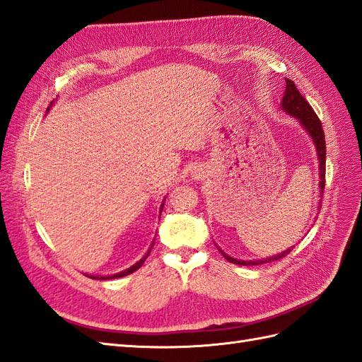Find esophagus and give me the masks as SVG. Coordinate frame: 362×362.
Here are the masks:
<instances>
[{
  "instance_id": "obj_1",
  "label": "esophagus",
  "mask_w": 362,
  "mask_h": 362,
  "mask_svg": "<svg viewBox=\"0 0 362 362\" xmlns=\"http://www.w3.org/2000/svg\"><path fill=\"white\" fill-rule=\"evenodd\" d=\"M204 175V171L202 170V168H195L194 171H192V177H195V179H202Z\"/></svg>"
}]
</instances>
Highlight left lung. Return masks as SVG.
<instances>
[{"label":"left lung","instance_id":"1","mask_svg":"<svg viewBox=\"0 0 362 362\" xmlns=\"http://www.w3.org/2000/svg\"><path fill=\"white\" fill-rule=\"evenodd\" d=\"M286 81V88H285V95L282 98V109L293 115L294 118H297L300 121L302 126L305 127V130L309 133V136L313 138L314 144H315V148H317V156H318V177H320V197L323 195L325 191V185H326V141H325V132L322 127V121L318 119V117L315 115L314 109L311 107V105L305 100V97L298 92V89L296 88L294 81L293 80H288ZM322 208V202H320L318 209ZM221 252V250H220ZM291 252V249H288L282 253H279L276 256L268 257V259H262V261H238L235 259V257L227 256L224 252L223 256L226 257L227 261L232 262V264H238V265H261L265 262H273L281 259V257L286 256L288 253Z\"/></svg>","mask_w":362,"mask_h":362}]
</instances>
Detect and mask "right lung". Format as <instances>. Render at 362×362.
Returning <instances> with one entry per match:
<instances>
[{"mask_svg": "<svg viewBox=\"0 0 362 362\" xmlns=\"http://www.w3.org/2000/svg\"><path fill=\"white\" fill-rule=\"evenodd\" d=\"M51 105H53V103H51ZM162 208H163V203H162V206H160V212H162ZM154 244V243H153ZM153 244H151V247H150V250L147 252V255L142 257L141 261H138L135 265H132L130 268H127V270H124V272H121V273H117V274H112V276H89L90 279H100V281H105V279H117V277H122V276H127V274H130V273H133V272H136L138 268L144 264V261L147 259V256L150 255V252H151V249H153Z\"/></svg>", "mask_w": 362, "mask_h": 362, "instance_id": "1", "label": "right lung"}]
</instances>
